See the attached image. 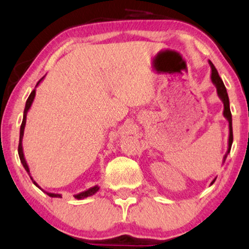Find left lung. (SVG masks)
<instances>
[{"mask_svg": "<svg viewBox=\"0 0 249 249\" xmlns=\"http://www.w3.org/2000/svg\"><path fill=\"white\" fill-rule=\"evenodd\" d=\"M209 64L211 66V81L213 85L215 86L216 88V93H218V96L221 101L223 103V116L227 121H228L229 123V136H228V148H227V152L225 157H223V161H222V164L225 163V161L227 159V156L229 155L230 152V149H231V145H232V140H233V136H232V118H231V111H230V105H229V97H228V93H227V89L225 85H223L221 78H220L218 71H216L215 66L213 65V63L211 61H209ZM216 178H214L211 181V185L214 183Z\"/></svg>", "mask_w": 249, "mask_h": 249, "instance_id": "8db88e82", "label": "left lung"}]
</instances>
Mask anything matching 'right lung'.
Wrapping results in <instances>:
<instances>
[{
  "mask_svg": "<svg viewBox=\"0 0 249 249\" xmlns=\"http://www.w3.org/2000/svg\"><path fill=\"white\" fill-rule=\"evenodd\" d=\"M44 78H45V75L43 76V78H41L39 81H38V83L36 85V88L38 86H39V83L43 81L44 80ZM36 88H35L33 91H31V93H30V96L28 97V99H27V101H26V106H24V110H23V118H22V123H21V126H20V139H19V148H18V152H19V158H20V161H21V163H22V166H23V168L24 169H26V171L28 173V175H29L30 176V179L33 180V183L36 185V186L39 188V190H41L44 192V193H46L48 196H51V197H62V194H58V193H51V192H47V191H45V190H43V188H41L39 185H38L36 181L34 180V178L31 177V175H30V169H29V166H28V163H27V161H26V158H24V153H23V148H22V139H23V133H24V127H26V121H27V114H28V111H29V109L31 108V105H33V103H34V99H35V97H36ZM99 186H98V185H94V186H92V187H90V188H88V190H86V191H83V192H80V193H78V194H75V195H73L74 196V198H76V199H83V198H86V197H89V196H92L93 194H96L98 191H99Z\"/></svg>",
  "mask_w": 249,
  "mask_h": 249,
  "instance_id": "add662e5",
  "label": "right lung"
}]
</instances>
